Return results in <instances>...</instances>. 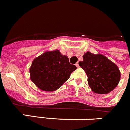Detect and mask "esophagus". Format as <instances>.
Masks as SVG:
<instances>
[{"mask_svg": "<svg viewBox=\"0 0 130 130\" xmlns=\"http://www.w3.org/2000/svg\"><path fill=\"white\" fill-rule=\"evenodd\" d=\"M75 66H76L77 68H79V64H78V63H76V64H75Z\"/></svg>", "mask_w": 130, "mask_h": 130, "instance_id": "34e87169", "label": "esophagus"}]
</instances>
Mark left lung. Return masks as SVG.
<instances>
[{
  "instance_id": "8db88e82",
  "label": "left lung",
  "mask_w": 130,
  "mask_h": 130,
  "mask_svg": "<svg viewBox=\"0 0 130 130\" xmlns=\"http://www.w3.org/2000/svg\"><path fill=\"white\" fill-rule=\"evenodd\" d=\"M83 60L79 65L88 77V83L93 92L105 94L114 90L120 79L118 66L102 54L87 51L83 56Z\"/></svg>"
}]
</instances>
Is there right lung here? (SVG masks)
<instances>
[{"mask_svg":"<svg viewBox=\"0 0 130 130\" xmlns=\"http://www.w3.org/2000/svg\"><path fill=\"white\" fill-rule=\"evenodd\" d=\"M76 69L59 50L47 51L33 60L29 69L30 78L39 89L53 92L61 87Z\"/></svg>","mask_w":130,"mask_h":130,"instance_id":"add662e5","label":"right lung"}]
</instances>
